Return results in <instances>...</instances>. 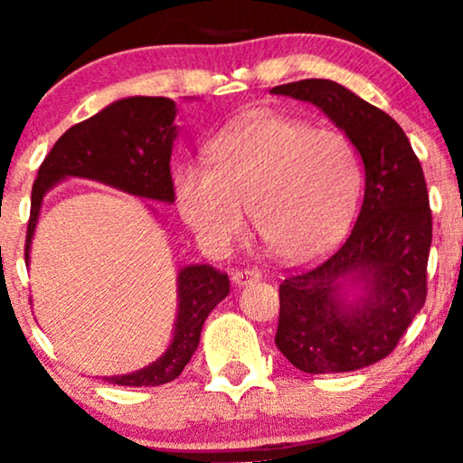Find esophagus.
I'll use <instances>...</instances> for the list:
<instances>
[{"label": "esophagus", "instance_id": "34e87169", "mask_svg": "<svg viewBox=\"0 0 463 463\" xmlns=\"http://www.w3.org/2000/svg\"><path fill=\"white\" fill-rule=\"evenodd\" d=\"M261 278V271L257 268H244V269H236L232 274V280L233 284H238V287H244V284H250Z\"/></svg>", "mask_w": 463, "mask_h": 463}]
</instances>
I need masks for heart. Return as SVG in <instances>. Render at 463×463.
<instances>
[{"instance_id": "obj_1", "label": "heart", "mask_w": 463, "mask_h": 463, "mask_svg": "<svg viewBox=\"0 0 463 463\" xmlns=\"http://www.w3.org/2000/svg\"><path fill=\"white\" fill-rule=\"evenodd\" d=\"M206 164L175 173L176 206L213 246L244 232V211L259 242L287 263L314 259L350 225L363 189V160L339 130L284 116H257L217 137Z\"/></svg>"}]
</instances>
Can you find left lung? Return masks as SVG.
<instances>
[{"label": "left lung", "mask_w": 463, "mask_h": 463, "mask_svg": "<svg viewBox=\"0 0 463 463\" xmlns=\"http://www.w3.org/2000/svg\"><path fill=\"white\" fill-rule=\"evenodd\" d=\"M271 94L307 100L356 145L364 200L345 242L280 284L276 345L303 373H345L390 356L428 295L432 211L420 157L396 119L331 80H299ZM358 277L370 293L344 307L338 288Z\"/></svg>", "instance_id": "obj_1"}]
</instances>
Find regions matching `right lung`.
Masks as SVG:
<instances>
[{"mask_svg":"<svg viewBox=\"0 0 463 463\" xmlns=\"http://www.w3.org/2000/svg\"><path fill=\"white\" fill-rule=\"evenodd\" d=\"M176 105L166 97H130L105 107L97 116L75 124L50 149L31 189V214L24 240L29 263L43 194L65 176H84L143 198L175 202L170 156L176 137ZM230 293V278L213 265H189L179 274V314L166 354L147 369L105 377L109 383L162 385L181 375L198 350L202 325Z\"/></svg>","mask_w":463,"mask_h":463,"instance_id":"obj_1","label":"right lung"}]
</instances>
